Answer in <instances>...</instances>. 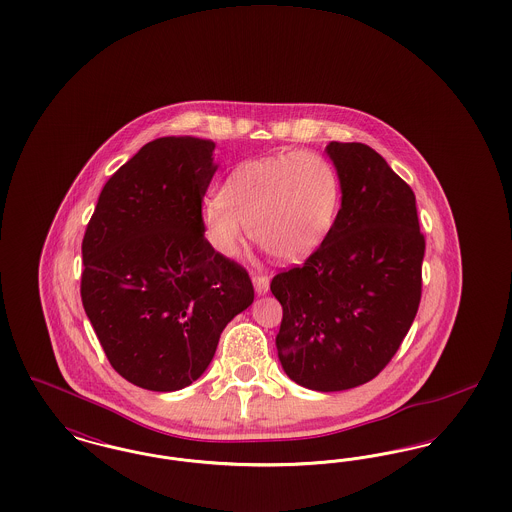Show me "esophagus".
Wrapping results in <instances>:
<instances>
[{
	"label": "esophagus",
	"mask_w": 512,
	"mask_h": 512,
	"mask_svg": "<svg viewBox=\"0 0 512 512\" xmlns=\"http://www.w3.org/2000/svg\"><path fill=\"white\" fill-rule=\"evenodd\" d=\"M253 288H255L257 295H265L268 292V276L253 274Z\"/></svg>",
	"instance_id": "obj_1"
}]
</instances>
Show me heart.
<instances>
[{"label": "heart", "instance_id": "obj_1", "mask_svg": "<svg viewBox=\"0 0 512 512\" xmlns=\"http://www.w3.org/2000/svg\"><path fill=\"white\" fill-rule=\"evenodd\" d=\"M341 201L340 172L322 153L301 149L240 163L220 197L201 205L203 232L232 257L251 238L284 263L307 259L330 234Z\"/></svg>", "mask_w": 512, "mask_h": 512}]
</instances>
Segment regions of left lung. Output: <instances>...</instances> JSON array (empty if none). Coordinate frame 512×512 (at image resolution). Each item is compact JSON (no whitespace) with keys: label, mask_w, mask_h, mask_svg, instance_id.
Segmentation results:
<instances>
[{"label":"left lung","mask_w":512,"mask_h":512,"mask_svg":"<svg viewBox=\"0 0 512 512\" xmlns=\"http://www.w3.org/2000/svg\"><path fill=\"white\" fill-rule=\"evenodd\" d=\"M340 172L336 222L301 267L278 272V359L295 384L357 388L378 376L413 324L426 242L411 186L365 144L326 146Z\"/></svg>","instance_id":"left-lung-1"}]
</instances>
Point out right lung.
<instances>
[{"label": "right lung", "mask_w": 512, "mask_h": 512, "mask_svg": "<svg viewBox=\"0 0 512 512\" xmlns=\"http://www.w3.org/2000/svg\"><path fill=\"white\" fill-rule=\"evenodd\" d=\"M213 149L190 136L146 144L107 180L82 240L84 311L111 366L144 390L190 386L253 303L247 270L203 232Z\"/></svg>", "instance_id": "add662e5"}]
</instances>
